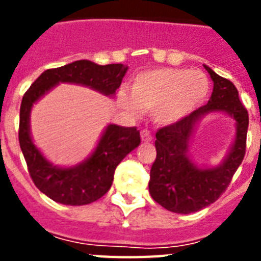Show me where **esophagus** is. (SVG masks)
<instances>
[{"label": "esophagus", "instance_id": "1", "mask_svg": "<svg viewBox=\"0 0 261 261\" xmlns=\"http://www.w3.org/2000/svg\"><path fill=\"white\" fill-rule=\"evenodd\" d=\"M141 139H142L143 142H150L151 139V134H150V131H147V130H142L141 131Z\"/></svg>", "mask_w": 261, "mask_h": 261}]
</instances>
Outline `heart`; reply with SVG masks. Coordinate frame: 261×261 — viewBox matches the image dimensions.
Here are the masks:
<instances>
[{"label": "heart", "instance_id": "b5f03b06", "mask_svg": "<svg viewBox=\"0 0 261 261\" xmlns=\"http://www.w3.org/2000/svg\"><path fill=\"white\" fill-rule=\"evenodd\" d=\"M208 92L203 71L163 67L139 73L131 83V97L120 92L119 100L133 112L153 111L159 126H172L198 110Z\"/></svg>", "mask_w": 261, "mask_h": 261}]
</instances>
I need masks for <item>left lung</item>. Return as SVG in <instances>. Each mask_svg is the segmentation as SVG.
Masks as SVG:
<instances>
[{
    "mask_svg": "<svg viewBox=\"0 0 261 261\" xmlns=\"http://www.w3.org/2000/svg\"><path fill=\"white\" fill-rule=\"evenodd\" d=\"M214 88L206 106L181 122L160 128L155 134V157L150 169L149 192L164 208L190 214L210 206L222 195L245 155L248 111L241 104L239 90L229 80L204 65ZM211 113H225L235 120V141L223 163L215 167L198 166L189 153L190 141L197 123Z\"/></svg>",
    "mask_w": 261,
    "mask_h": 261,
    "instance_id": "left-lung-1",
    "label": "left lung"
}]
</instances>
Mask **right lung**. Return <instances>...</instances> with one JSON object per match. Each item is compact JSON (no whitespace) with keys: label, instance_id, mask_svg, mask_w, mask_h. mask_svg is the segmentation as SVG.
Returning <instances> with one entry per match:
<instances>
[{"label":"right lung","instance_id":"obj_1","mask_svg":"<svg viewBox=\"0 0 261 261\" xmlns=\"http://www.w3.org/2000/svg\"><path fill=\"white\" fill-rule=\"evenodd\" d=\"M127 70L128 66L122 63L101 66L81 59L43 71L24 94L20 107L18 142L35 186L54 202L83 206L106 195L112 186L116 167L139 146L141 137L135 127L108 124L87 160L73 167H58L50 163L32 141L30 126L32 107L59 84L83 85L114 97Z\"/></svg>","mask_w":261,"mask_h":261}]
</instances>
